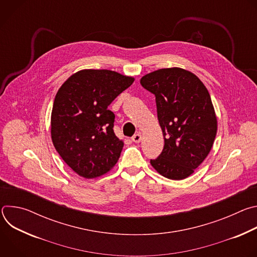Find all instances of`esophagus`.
Masks as SVG:
<instances>
[{
    "label": "esophagus",
    "mask_w": 257,
    "mask_h": 257,
    "mask_svg": "<svg viewBox=\"0 0 257 257\" xmlns=\"http://www.w3.org/2000/svg\"><path fill=\"white\" fill-rule=\"evenodd\" d=\"M131 140H132L133 142H135V143L140 142V140H141V134H140V133H136L135 135H133V136H132Z\"/></svg>",
    "instance_id": "obj_1"
}]
</instances>
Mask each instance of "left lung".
Instances as JSON below:
<instances>
[{"instance_id": "obj_1", "label": "left lung", "mask_w": 257, "mask_h": 257, "mask_svg": "<svg viewBox=\"0 0 257 257\" xmlns=\"http://www.w3.org/2000/svg\"><path fill=\"white\" fill-rule=\"evenodd\" d=\"M154 93L165 145L151 160L164 177L183 180L189 177L209 154L217 124L210 95L193 73L181 68L154 71L140 79Z\"/></svg>"}]
</instances>
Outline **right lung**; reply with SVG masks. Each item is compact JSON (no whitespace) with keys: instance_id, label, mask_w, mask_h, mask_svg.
Masks as SVG:
<instances>
[{"instance_id":"1","label":"right lung","mask_w":257,"mask_h":257,"mask_svg":"<svg viewBox=\"0 0 257 257\" xmlns=\"http://www.w3.org/2000/svg\"><path fill=\"white\" fill-rule=\"evenodd\" d=\"M134 81L111 70H81L58 90L51 117L54 146L64 162L86 179L99 177L118 162L124 142L114 132L107 106Z\"/></svg>"}]
</instances>
